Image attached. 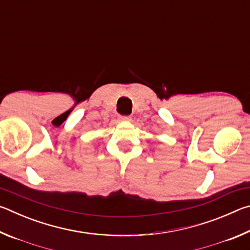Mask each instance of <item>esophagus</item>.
<instances>
[{"mask_svg":"<svg viewBox=\"0 0 250 250\" xmlns=\"http://www.w3.org/2000/svg\"><path fill=\"white\" fill-rule=\"evenodd\" d=\"M119 120L120 121H130L131 117L130 116H119Z\"/></svg>","mask_w":250,"mask_h":250,"instance_id":"obj_1","label":"esophagus"}]
</instances>
